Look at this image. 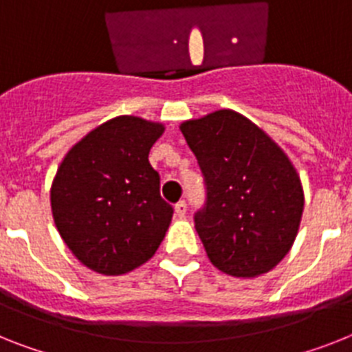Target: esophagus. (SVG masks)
I'll return each mask as SVG.
<instances>
[{
  "label": "esophagus",
  "mask_w": 352,
  "mask_h": 352,
  "mask_svg": "<svg viewBox=\"0 0 352 352\" xmlns=\"http://www.w3.org/2000/svg\"><path fill=\"white\" fill-rule=\"evenodd\" d=\"M186 211H188V206H186L184 200H181V202L175 204V214L179 218H184L186 217Z\"/></svg>",
  "instance_id": "34e87169"
}]
</instances>
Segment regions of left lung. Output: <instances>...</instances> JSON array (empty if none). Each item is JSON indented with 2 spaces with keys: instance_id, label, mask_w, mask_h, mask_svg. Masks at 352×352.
Returning a JSON list of instances; mask_svg holds the SVG:
<instances>
[{
  "instance_id": "8db88e82",
  "label": "left lung",
  "mask_w": 352,
  "mask_h": 352,
  "mask_svg": "<svg viewBox=\"0 0 352 352\" xmlns=\"http://www.w3.org/2000/svg\"><path fill=\"white\" fill-rule=\"evenodd\" d=\"M206 179L195 214L209 261L232 277L267 274L290 252L304 209L300 177L283 148L231 109L181 123Z\"/></svg>"
}]
</instances>
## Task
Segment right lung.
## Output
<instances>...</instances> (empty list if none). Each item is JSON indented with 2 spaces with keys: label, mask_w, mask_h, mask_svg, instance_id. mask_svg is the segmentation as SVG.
<instances>
[{
  "label": "right lung",
  "mask_w": 352,
  "mask_h": 352,
  "mask_svg": "<svg viewBox=\"0 0 352 352\" xmlns=\"http://www.w3.org/2000/svg\"><path fill=\"white\" fill-rule=\"evenodd\" d=\"M164 132L159 121L116 116L64 155L50 202L58 234L82 265L121 276L152 258L173 209L161 199L148 153Z\"/></svg>",
  "instance_id": "add662e5"
}]
</instances>
